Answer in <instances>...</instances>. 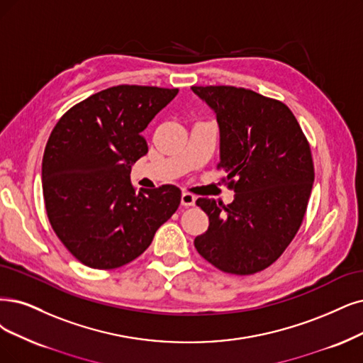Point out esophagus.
<instances>
[{
    "label": "esophagus",
    "mask_w": 363,
    "mask_h": 363,
    "mask_svg": "<svg viewBox=\"0 0 363 363\" xmlns=\"http://www.w3.org/2000/svg\"><path fill=\"white\" fill-rule=\"evenodd\" d=\"M181 203L184 206H194L196 205V196L189 193V191H184L181 196Z\"/></svg>",
    "instance_id": "1"
}]
</instances>
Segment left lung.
<instances>
[{
  "label": "left lung",
  "instance_id": "1",
  "mask_svg": "<svg viewBox=\"0 0 363 363\" xmlns=\"http://www.w3.org/2000/svg\"><path fill=\"white\" fill-rule=\"evenodd\" d=\"M216 112L220 163L235 200L200 197L208 230L194 239L217 269L251 275L271 266L296 236L314 182L311 147L289 107L236 86H191Z\"/></svg>",
  "mask_w": 363,
  "mask_h": 363
}]
</instances>
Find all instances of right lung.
<instances>
[{"instance_id":"right-lung-1","label":"right lung","mask_w":363,"mask_h":363,"mask_svg":"<svg viewBox=\"0 0 363 363\" xmlns=\"http://www.w3.org/2000/svg\"><path fill=\"white\" fill-rule=\"evenodd\" d=\"M178 88L118 85L74 104L53 127L42 163L48 218L85 266L115 269L151 245L181 203L161 185L136 193L131 164L147 152L142 131Z\"/></svg>"}]
</instances>
